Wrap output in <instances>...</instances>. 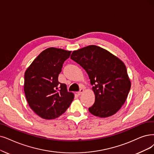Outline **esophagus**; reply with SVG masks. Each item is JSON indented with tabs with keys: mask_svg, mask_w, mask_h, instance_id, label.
<instances>
[{
	"mask_svg": "<svg viewBox=\"0 0 154 154\" xmlns=\"http://www.w3.org/2000/svg\"><path fill=\"white\" fill-rule=\"evenodd\" d=\"M83 91H84V89H83V88H81L80 90H79V91L78 92V95H82V94L83 93Z\"/></svg>",
	"mask_w": 154,
	"mask_h": 154,
	"instance_id": "1",
	"label": "esophagus"
}]
</instances>
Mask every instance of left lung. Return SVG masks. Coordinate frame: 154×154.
<instances>
[{
	"label": "left lung",
	"instance_id": "left-lung-1",
	"mask_svg": "<svg viewBox=\"0 0 154 154\" xmlns=\"http://www.w3.org/2000/svg\"><path fill=\"white\" fill-rule=\"evenodd\" d=\"M71 59L87 72L95 100L89 112L100 118L116 114L125 103L131 88L123 62L100 47L89 45L73 51Z\"/></svg>",
	"mask_w": 154,
	"mask_h": 154
}]
</instances>
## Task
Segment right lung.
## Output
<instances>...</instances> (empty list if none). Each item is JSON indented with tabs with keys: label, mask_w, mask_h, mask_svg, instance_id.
I'll list each match as a JSON object with an SVG mask.
<instances>
[{
	"label": "right lung",
	"mask_w": 154,
	"mask_h": 154,
	"mask_svg": "<svg viewBox=\"0 0 154 154\" xmlns=\"http://www.w3.org/2000/svg\"><path fill=\"white\" fill-rule=\"evenodd\" d=\"M71 51L51 47L42 52L24 73V90L33 111L43 119H52L65 112L74 94L58 81Z\"/></svg>",
	"instance_id": "right-lung-1"
}]
</instances>
